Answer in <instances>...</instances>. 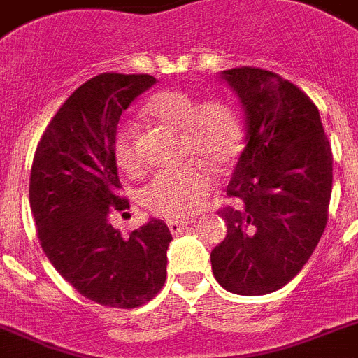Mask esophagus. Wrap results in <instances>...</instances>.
Here are the masks:
<instances>
[{
    "label": "esophagus",
    "instance_id": "34e87169",
    "mask_svg": "<svg viewBox=\"0 0 358 358\" xmlns=\"http://www.w3.org/2000/svg\"><path fill=\"white\" fill-rule=\"evenodd\" d=\"M169 229L172 234H182L188 229H192V224H186V222H169Z\"/></svg>",
    "mask_w": 358,
    "mask_h": 358
}]
</instances>
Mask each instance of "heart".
I'll list each match as a JSON object with an SVG mask.
<instances>
[{
	"label": "heart",
	"instance_id": "b5f03b06",
	"mask_svg": "<svg viewBox=\"0 0 358 358\" xmlns=\"http://www.w3.org/2000/svg\"><path fill=\"white\" fill-rule=\"evenodd\" d=\"M143 113L159 126L181 131L182 157L199 163L157 173L143 188V204L170 218H189L204 208L215 185L206 166L225 172L243 150L241 120L231 104L224 101L201 104L195 96L179 88L156 94L143 108ZM113 156L126 176L140 172L142 159L134 147L131 127L119 131Z\"/></svg>",
	"mask_w": 358,
	"mask_h": 358
}]
</instances>
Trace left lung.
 I'll list each match as a JSON object with an SVG mask.
<instances>
[{"mask_svg": "<svg viewBox=\"0 0 358 358\" xmlns=\"http://www.w3.org/2000/svg\"><path fill=\"white\" fill-rule=\"evenodd\" d=\"M243 110L247 145L218 213L227 236L211 252L215 278L234 294L280 289L313 255L329 220L332 149L320 111L298 87L255 67L220 72Z\"/></svg>", "mask_w": 358, "mask_h": 358, "instance_id": "left-lung-1", "label": "left lung"}]
</instances>
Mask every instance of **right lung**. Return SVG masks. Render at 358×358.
Returning a JSON list of instances; mask_svg holds the SVG:
<instances>
[{"label":"right lung","instance_id":"right-lung-1","mask_svg":"<svg viewBox=\"0 0 358 358\" xmlns=\"http://www.w3.org/2000/svg\"><path fill=\"white\" fill-rule=\"evenodd\" d=\"M156 85L149 74H99L74 90L45 127L29 176V208L42 250L80 294L104 307L134 309L166 278L172 241L150 218L124 238L110 224L126 211L113 147L120 115Z\"/></svg>","mask_w":358,"mask_h":358}]
</instances>
